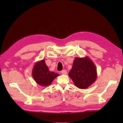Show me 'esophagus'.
Segmentation results:
<instances>
[{"instance_id":"esophagus-1","label":"esophagus","mask_w":123,"mask_h":123,"mask_svg":"<svg viewBox=\"0 0 123 123\" xmlns=\"http://www.w3.org/2000/svg\"><path fill=\"white\" fill-rule=\"evenodd\" d=\"M61 74H67V70H62V71H61Z\"/></svg>"}]
</instances>
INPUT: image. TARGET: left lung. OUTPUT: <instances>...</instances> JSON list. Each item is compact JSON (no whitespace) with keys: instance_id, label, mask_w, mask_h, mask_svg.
<instances>
[{"instance_id":"obj_1","label":"left lung","mask_w":123,"mask_h":123,"mask_svg":"<svg viewBox=\"0 0 123 123\" xmlns=\"http://www.w3.org/2000/svg\"><path fill=\"white\" fill-rule=\"evenodd\" d=\"M69 76L78 88H87L95 81L97 77L95 65L87 56L75 57Z\"/></svg>"}]
</instances>
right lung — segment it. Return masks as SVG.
<instances>
[{"label":"right lung","instance_id":"right-lung-1","mask_svg":"<svg viewBox=\"0 0 123 123\" xmlns=\"http://www.w3.org/2000/svg\"><path fill=\"white\" fill-rule=\"evenodd\" d=\"M59 75L57 73L49 71L44 60L36 62L32 70L33 79L38 85L44 87L50 85Z\"/></svg>","mask_w":123,"mask_h":123}]
</instances>
